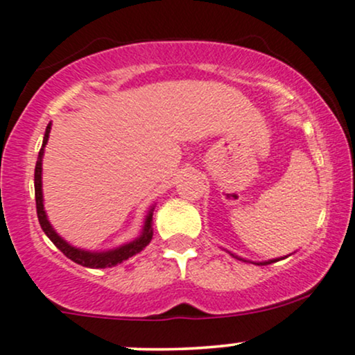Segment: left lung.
<instances>
[{"instance_id":"1","label":"left lung","mask_w":355,"mask_h":355,"mask_svg":"<svg viewBox=\"0 0 355 355\" xmlns=\"http://www.w3.org/2000/svg\"><path fill=\"white\" fill-rule=\"evenodd\" d=\"M234 255V254H232ZM235 259H239V260H243V259H240V257H237V255H234ZM274 262H279V259H274V260H267V262H255L257 266H268V263H274Z\"/></svg>"}]
</instances>
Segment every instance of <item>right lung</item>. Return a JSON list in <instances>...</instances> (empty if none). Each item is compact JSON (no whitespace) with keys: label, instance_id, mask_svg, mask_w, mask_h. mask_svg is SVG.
<instances>
[{"label":"right lung","instance_id":"add662e5","mask_svg":"<svg viewBox=\"0 0 355 355\" xmlns=\"http://www.w3.org/2000/svg\"><path fill=\"white\" fill-rule=\"evenodd\" d=\"M50 130H51V123H48L46 132H44L43 137V146L40 150L38 155V162H36L35 166V198H36V214H38V220L40 225L44 234L48 235V239L55 243L56 247L63 252L68 259H71L75 263H80V266L88 267V268H107V267H113L121 263L123 260L130 259V257L137 255L138 252H141L144 248L148 245L150 240L153 237V230H152V217H153V207L150 209L148 215L145 218V225L144 230H141V235L132 242L125 243V245L112 248V250L107 252H89V250H81V248H76L70 245L67 240H63L56 234L55 229L51 227V223L48 222L46 218V211H44V205H43V190H42V162H43V153H44V145L48 144V138H50Z\"/></svg>","mask_w":355,"mask_h":355}]
</instances>
